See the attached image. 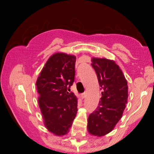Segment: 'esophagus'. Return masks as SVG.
Here are the masks:
<instances>
[{"instance_id":"obj_1","label":"esophagus","mask_w":154,"mask_h":154,"mask_svg":"<svg viewBox=\"0 0 154 154\" xmlns=\"http://www.w3.org/2000/svg\"><path fill=\"white\" fill-rule=\"evenodd\" d=\"M81 96H82V97H86V91H84V92H83V93H82Z\"/></svg>"}]
</instances>
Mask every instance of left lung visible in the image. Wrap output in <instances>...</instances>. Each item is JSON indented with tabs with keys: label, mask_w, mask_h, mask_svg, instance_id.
<instances>
[{
	"label": "left lung",
	"mask_w": 154,
	"mask_h": 154,
	"mask_svg": "<svg viewBox=\"0 0 154 154\" xmlns=\"http://www.w3.org/2000/svg\"><path fill=\"white\" fill-rule=\"evenodd\" d=\"M91 66L103 91L98 106L88 119V131L96 136L111 132L122 118L128 98V86L123 72L112 60L92 58Z\"/></svg>",
	"instance_id": "left-lung-1"
}]
</instances>
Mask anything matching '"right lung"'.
<instances>
[{
    "mask_svg": "<svg viewBox=\"0 0 154 154\" xmlns=\"http://www.w3.org/2000/svg\"><path fill=\"white\" fill-rule=\"evenodd\" d=\"M76 57L63 53L51 56L36 81L38 104L50 132L63 136L76 117L77 98L68 92L75 76Z\"/></svg>",
    "mask_w": 154,
    "mask_h": 154,
    "instance_id": "right-lung-1",
    "label": "right lung"
}]
</instances>
